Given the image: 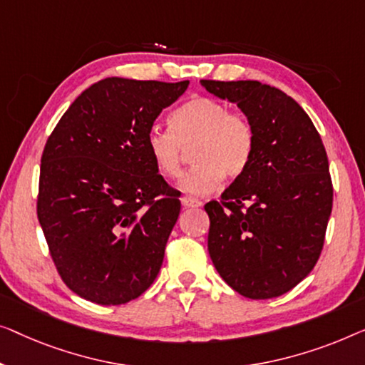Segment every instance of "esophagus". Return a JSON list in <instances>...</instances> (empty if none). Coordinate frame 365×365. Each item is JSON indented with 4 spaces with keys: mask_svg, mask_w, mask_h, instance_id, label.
I'll use <instances>...</instances> for the list:
<instances>
[{
    "mask_svg": "<svg viewBox=\"0 0 365 365\" xmlns=\"http://www.w3.org/2000/svg\"><path fill=\"white\" fill-rule=\"evenodd\" d=\"M182 205L185 208H198V207H202V202H200V200H197V198H193V197H183Z\"/></svg>",
    "mask_w": 365,
    "mask_h": 365,
    "instance_id": "34e87169",
    "label": "esophagus"
}]
</instances>
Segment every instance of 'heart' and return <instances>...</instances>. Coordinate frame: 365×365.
Instances as JSON below:
<instances>
[{
  "label": "heart",
  "mask_w": 365,
  "mask_h": 365,
  "mask_svg": "<svg viewBox=\"0 0 365 365\" xmlns=\"http://www.w3.org/2000/svg\"><path fill=\"white\" fill-rule=\"evenodd\" d=\"M170 130L152 127L145 147L163 177L180 175L185 150L195 165L182 177L185 193H212L223 182L238 180L248 170L256 148L255 125L245 114L212 97H192L168 115Z\"/></svg>",
  "instance_id": "1"
}]
</instances>
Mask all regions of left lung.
I'll return each mask as SVG.
<instances>
[{
    "instance_id": "8db88e82",
    "label": "left lung",
    "mask_w": 365,
    "mask_h": 365,
    "mask_svg": "<svg viewBox=\"0 0 365 365\" xmlns=\"http://www.w3.org/2000/svg\"><path fill=\"white\" fill-rule=\"evenodd\" d=\"M255 125L245 175L205 205L215 268L241 296L278 297L314 268L332 210L324 143L309 115L283 91L258 81H202Z\"/></svg>"
}]
</instances>
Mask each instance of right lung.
<instances>
[{"label":"right lung","instance_id":"right-lung-1","mask_svg":"<svg viewBox=\"0 0 365 365\" xmlns=\"http://www.w3.org/2000/svg\"><path fill=\"white\" fill-rule=\"evenodd\" d=\"M187 87L188 81L102 79L48 137L38 220L61 279L87 301L125 304L160 271L180 200L153 165L145 137Z\"/></svg>","mask_w":365,"mask_h":365}]
</instances>
